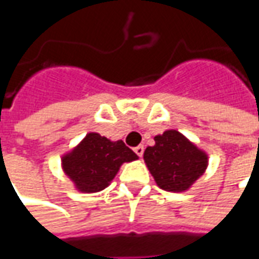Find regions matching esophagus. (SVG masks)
<instances>
[{
  "label": "esophagus",
  "instance_id": "obj_1",
  "mask_svg": "<svg viewBox=\"0 0 259 259\" xmlns=\"http://www.w3.org/2000/svg\"><path fill=\"white\" fill-rule=\"evenodd\" d=\"M144 149H145L144 146H142V145H139V146H137V148L134 149V152H135L139 157H142V155H144Z\"/></svg>",
  "mask_w": 259,
  "mask_h": 259
}]
</instances>
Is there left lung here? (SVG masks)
<instances>
[{
    "label": "left lung",
    "instance_id": "8db88e82",
    "mask_svg": "<svg viewBox=\"0 0 259 259\" xmlns=\"http://www.w3.org/2000/svg\"><path fill=\"white\" fill-rule=\"evenodd\" d=\"M153 139L144 160L156 184L168 192L188 191L206 171L208 153L177 130H166Z\"/></svg>",
    "mask_w": 259,
    "mask_h": 259
}]
</instances>
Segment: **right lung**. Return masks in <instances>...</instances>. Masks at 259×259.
Segmentation results:
<instances>
[{
  "label": "right lung",
  "instance_id": "right-lung-1",
  "mask_svg": "<svg viewBox=\"0 0 259 259\" xmlns=\"http://www.w3.org/2000/svg\"><path fill=\"white\" fill-rule=\"evenodd\" d=\"M134 160H138V156L121 139L111 141L89 133L61 156V167L76 191L93 194L107 188L121 166Z\"/></svg>",
  "mask_w": 259,
  "mask_h": 259
}]
</instances>
